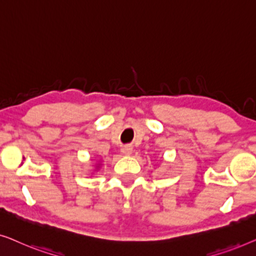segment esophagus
Segmentation results:
<instances>
[{
  "label": "esophagus",
  "instance_id": "obj_1",
  "mask_svg": "<svg viewBox=\"0 0 256 256\" xmlns=\"http://www.w3.org/2000/svg\"><path fill=\"white\" fill-rule=\"evenodd\" d=\"M121 152L124 154V155H126V156H129V155H132V146H124L121 148Z\"/></svg>",
  "mask_w": 256,
  "mask_h": 256
}]
</instances>
